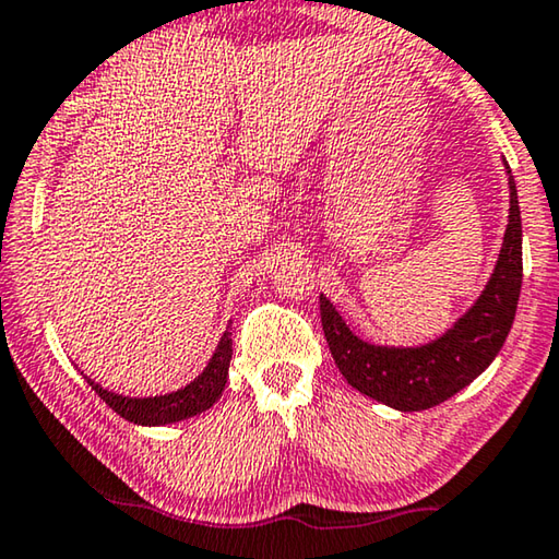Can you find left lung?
Wrapping results in <instances>:
<instances>
[{
	"instance_id": "left-lung-1",
	"label": "left lung",
	"mask_w": 559,
	"mask_h": 559,
	"mask_svg": "<svg viewBox=\"0 0 559 559\" xmlns=\"http://www.w3.org/2000/svg\"><path fill=\"white\" fill-rule=\"evenodd\" d=\"M520 288L522 218L510 173V223L497 269L454 329L427 346H373L352 333L326 296H321V326L348 384L399 412H421L447 402L495 361L518 313Z\"/></svg>"
}]
</instances>
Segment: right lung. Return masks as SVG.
I'll use <instances>...</instances> for the list:
<instances>
[{
    "label": "right lung",
    "instance_id": "add662e5",
    "mask_svg": "<svg viewBox=\"0 0 559 559\" xmlns=\"http://www.w3.org/2000/svg\"><path fill=\"white\" fill-rule=\"evenodd\" d=\"M233 356V338L230 333H223L218 348H215L213 359L207 361L203 373L195 381H190L186 389L173 391L165 396H147V399H130L112 394V391L95 384L93 379H87V384L95 389V394L110 406L112 412H118L122 419L132 424H143V427H160V424H173L190 419L200 412L211 409L218 402L228 381V366Z\"/></svg>",
    "mask_w": 559,
    "mask_h": 559
}]
</instances>
